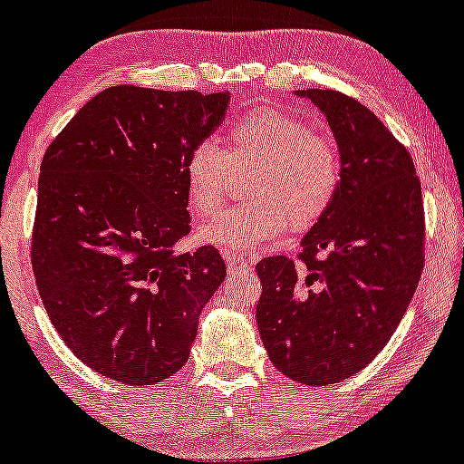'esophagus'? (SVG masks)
<instances>
[{
    "instance_id": "1",
    "label": "esophagus",
    "mask_w": 464,
    "mask_h": 464,
    "mask_svg": "<svg viewBox=\"0 0 464 464\" xmlns=\"http://www.w3.org/2000/svg\"><path fill=\"white\" fill-rule=\"evenodd\" d=\"M224 257H227V264H228V271H242V268H248L251 266V259L248 257H242V256H236V253H224Z\"/></svg>"
}]
</instances>
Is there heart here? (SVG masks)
Returning a JSON list of instances; mask_svg holds the SVG:
<instances>
[{"label":"heart","mask_w":464,"mask_h":464,"mask_svg":"<svg viewBox=\"0 0 464 464\" xmlns=\"http://www.w3.org/2000/svg\"><path fill=\"white\" fill-rule=\"evenodd\" d=\"M228 162L256 167L248 178L244 205L224 208L200 240L224 251H253L259 244L317 227L337 202L343 182V160L333 140L297 116L257 108L228 127L224 151L200 142L185 160L189 205L208 218L228 189Z\"/></svg>","instance_id":"1"}]
</instances>
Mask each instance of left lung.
Returning <instances> with one entry per match:
<instances>
[{
	"instance_id": "left-lung-1",
	"label": "left lung",
	"mask_w": 464,
	"mask_h": 464,
	"mask_svg": "<svg viewBox=\"0 0 464 464\" xmlns=\"http://www.w3.org/2000/svg\"><path fill=\"white\" fill-rule=\"evenodd\" d=\"M297 94L334 131L343 182L297 259L257 262V328L275 368L317 388L363 370L394 334L425 266V208L410 151L372 111L337 90Z\"/></svg>"
}]
</instances>
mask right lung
Returning a JSON list of instances; mask_svg holds the SVG:
<instances>
[{
	"label": "right lung",
	"mask_w": 464,
	"mask_h": 464,
	"mask_svg": "<svg viewBox=\"0 0 464 464\" xmlns=\"http://www.w3.org/2000/svg\"><path fill=\"white\" fill-rule=\"evenodd\" d=\"M228 92L114 85L88 101L42 160L34 282L61 339L127 385L169 379L227 266L191 233L185 160L222 123Z\"/></svg>",
	"instance_id": "1"
}]
</instances>
